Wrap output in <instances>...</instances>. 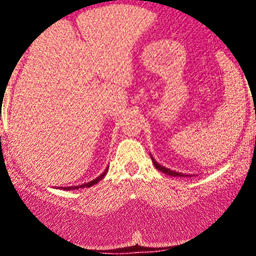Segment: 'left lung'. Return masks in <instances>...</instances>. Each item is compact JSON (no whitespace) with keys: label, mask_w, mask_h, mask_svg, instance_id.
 Here are the masks:
<instances>
[{"label":"left lung","mask_w":256,"mask_h":256,"mask_svg":"<svg viewBox=\"0 0 256 256\" xmlns=\"http://www.w3.org/2000/svg\"><path fill=\"white\" fill-rule=\"evenodd\" d=\"M151 160H152V164H154V167H156V168L158 170V171L164 172V174H168V176H174V177H192V174H180V172L172 171V170H170V168H166V167L161 166V164H157V162H156V160H154V157H152V156H151Z\"/></svg>","instance_id":"8db88e82"}]
</instances>
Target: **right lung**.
Here are the masks:
<instances>
[{
  "instance_id": "right-lung-1",
  "label": "right lung",
  "mask_w": 256,
  "mask_h": 256,
  "mask_svg": "<svg viewBox=\"0 0 256 256\" xmlns=\"http://www.w3.org/2000/svg\"><path fill=\"white\" fill-rule=\"evenodd\" d=\"M108 168H109V167H106V170H105V171L102 172V174H100L99 177H96V178H95V180H90V182H88V183H84V184H80V186H73V187H63V190H79V188H86V187H92V184H96V183L99 182V180H102V178H104V176H105V174H106V172H108ZM60 188H62V187H60Z\"/></svg>"
}]
</instances>
